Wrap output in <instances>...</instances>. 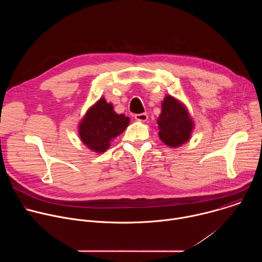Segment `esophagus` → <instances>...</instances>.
I'll list each match as a JSON object with an SVG mask.
<instances>
[{
    "mask_svg": "<svg viewBox=\"0 0 262 262\" xmlns=\"http://www.w3.org/2000/svg\"><path fill=\"white\" fill-rule=\"evenodd\" d=\"M135 118L138 120V121H147L148 119V116L146 113H141V114H136L135 115Z\"/></svg>",
    "mask_w": 262,
    "mask_h": 262,
    "instance_id": "1",
    "label": "esophagus"
}]
</instances>
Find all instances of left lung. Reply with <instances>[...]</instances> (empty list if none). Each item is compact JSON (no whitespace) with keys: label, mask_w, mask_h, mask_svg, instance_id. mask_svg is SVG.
I'll list each match as a JSON object with an SVG mask.
<instances>
[{"label":"left lung","mask_w":262,"mask_h":262,"mask_svg":"<svg viewBox=\"0 0 262 262\" xmlns=\"http://www.w3.org/2000/svg\"><path fill=\"white\" fill-rule=\"evenodd\" d=\"M158 123L161 140L170 147H177L188 142L194 126L184 105L169 95L162 103V113Z\"/></svg>","instance_id":"8db88e82"}]
</instances>
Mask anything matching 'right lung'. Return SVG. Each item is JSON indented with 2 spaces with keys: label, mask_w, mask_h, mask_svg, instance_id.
I'll list each match as a JSON object with an SVG mask.
<instances>
[{
  "label": "right lung",
  "mask_w": 262,
  "mask_h": 262,
  "mask_svg": "<svg viewBox=\"0 0 262 262\" xmlns=\"http://www.w3.org/2000/svg\"><path fill=\"white\" fill-rule=\"evenodd\" d=\"M129 118L116 114L113 105L100 98L91 106L79 126L80 138L91 150L101 154L110 146L112 139L122 134L128 126Z\"/></svg>",
  "instance_id": "1"
}]
</instances>
